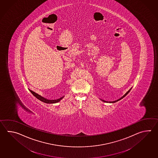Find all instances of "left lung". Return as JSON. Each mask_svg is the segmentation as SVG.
Returning a JSON list of instances; mask_svg holds the SVG:
<instances>
[{
  "instance_id": "obj_1",
  "label": "left lung",
  "mask_w": 158,
  "mask_h": 158,
  "mask_svg": "<svg viewBox=\"0 0 158 158\" xmlns=\"http://www.w3.org/2000/svg\"><path fill=\"white\" fill-rule=\"evenodd\" d=\"M132 88L129 89V90H128L127 92H126V94H124V95H123L122 97H120L119 99H118V100H116V101H104V100H102V99H100V100H101L102 101H103V102H106V103H115V102H118V101H119V100H122V98H123L124 97H126L128 94V93H129V92H130V90H131V89H132Z\"/></svg>"
}]
</instances>
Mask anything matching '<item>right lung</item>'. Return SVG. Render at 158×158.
<instances>
[{"label":"right lung","instance_id":"obj_1","mask_svg":"<svg viewBox=\"0 0 158 158\" xmlns=\"http://www.w3.org/2000/svg\"><path fill=\"white\" fill-rule=\"evenodd\" d=\"M30 92H31L34 96L37 99H38V100H40V101H42V102H43L46 103H57L58 102H60V101L64 97V96L62 97L61 98H58V99H56V100H48V99H47V98H44V97H43L42 96L39 95L38 94H36L35 92H33L32 90H30Z\"/></svg>","mask_w":158,"mask_h":158}]
</instances>
